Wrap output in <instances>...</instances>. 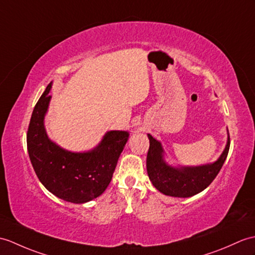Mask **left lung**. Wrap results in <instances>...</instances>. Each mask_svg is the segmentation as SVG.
Segmentation results:
<instances>
[{
    "mask_svg": "<svg viewBox=\"0 0 255 255\" xmlns=\"http://www.w3.org/2000/svg\"><path fill=\"white\" fill-rule=\"evenodd\" d=\"M150 147L146 155V170L149 178L159 192L176 198H189L203 191L215 179L228 155L230 138L217 161L201 166H170L164 159L161 142L149 133Z\"/></svg>",
    "mask_w": 255,
    "mask_h": 255,
    "instance_id": "8db88e82",
    "label": "left lung"
}]
</instances>
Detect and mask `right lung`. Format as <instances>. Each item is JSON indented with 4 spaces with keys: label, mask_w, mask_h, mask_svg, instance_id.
I'll use <instances>...</instances> for the list:
<instances>
[{
    "label": "right lung",
    "mask_w": 255,
    "mask_h": 255,
    "mask_svg": "<svg viewBox=\"0 0 255 255\" xmlns=\"http://www.w3.org/2000/svg\"><path fill=\"white\" fill-rule=\"evenodd\" d=\"M52 82L35 104L27 131V149L41 183L51 193L72 203H86L108 188L129 138L128 131L112 130L88 152L62 149L47 137L44 116L49 108Z\"/></svg>",
    "instance_id": "1"
}]
</instances>
